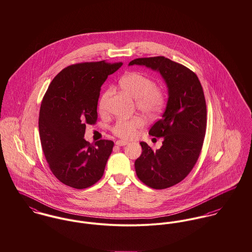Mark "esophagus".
Wrapping results in <instances>:
<instances>
[{"label": "esophagus", "instance_id": "obj_1", "mask_svg": "<svg viewBox=\"0 0 252 252\" xmlns=\"http://www.w3.org/2000/svg\"><path fill=\"white\" fill-rule=\"evenodd\" d=\"M127 143L128 142H126L125 140H118V141H116V145L117 146H126Z\"/></svg>", "mask_w": 252, "mask_h": 252}]
</instances>
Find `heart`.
I'll use <instances>...</instances> for the list:
<instances>
[{
	"label": "heart",
	"instance_id": "b5f03b06",
	"mask_svg": "<svg viewBox=\"0 0 252 252\" xmlns=\"http://www.w3.org/2000/svg\"><path fill=\"white\" fill-rule=\"evenodd\" d=\"M121 88L130 96L135 98L137 110L147 117H156L164 109L167 95L165 90L158 85L148 75L139 71H130L120 79ZM111 90L105 91L98 100V111L100 114L106 112L107 100ZM144 121L138 116L129 119L118 120L111 131L115 135L122 138H130L143 126Z\"/></svg>",
	"mask_w": 252,
	"mask_h": 252
}]
</instances>
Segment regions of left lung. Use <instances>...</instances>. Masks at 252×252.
I'll use <instances>...</instances> for the list:
<instances>
[{
    "label": "left lung",
    "mask_w": 252,
    "mask_h": 252,
    "mask_svg": "<svg viewBox=\"0 0 252 252\" xmlns=\"http://www.w3.org/2000/svg\"><path fill=\"white\" fill-rule=\"evenodd\" d=\"M133 64L159 71L167 84L165 112L149 131L152 136L163 137L162 146L154 151L141 142L142 155L134 163L143 184L164 189L182 182L199 158L207 127L204 91L192 70L165 57L138 58L129 63Z\"/></svg>",
    "instance_id": "8db88e82"
}]
</instances>
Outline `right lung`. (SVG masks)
<instances>
[{
	"label": "right lung",
	"mask_w": 252,
	"mask_h": 252,
	"mask_svg": "<svg viewBox=\"0 0 252 252\" xmlns=\"http://www.w3.org/2000/svg\"><path fill=\"white\" fill-rule=\"evenodd\" d=\"M123 63L87 62L68 65L49 85L41 102L38 129L51 172L65 186L84 189L103 176L114 142L84 139L97 120L100 87Z\"/></svg>",
	"instance_id": "obj_1"
}]
</instances>
